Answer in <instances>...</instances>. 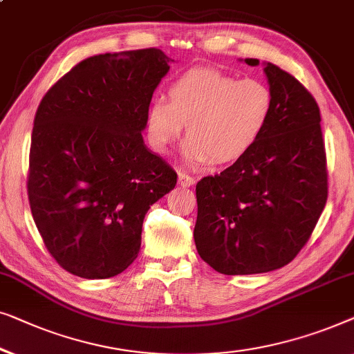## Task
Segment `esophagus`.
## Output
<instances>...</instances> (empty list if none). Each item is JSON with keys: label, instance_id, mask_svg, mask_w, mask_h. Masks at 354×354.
Returning <instances> with one entry per match:
<instances>
[{"label": "esophagus", "instance_id": "esophagus-1", "mask_svg": "<svg viewBox=\"0 0 354 354\" xmlns=\"http://www.w3.org/2000/svg\"><path fill=\"white\" fill-rule=\"evenodd\" d=\"M178 183L181 184L183 187H189V186H192L194 183H196V178H194L192 175H189V173H186V171H179Z\"/></svg>", "mask_w": 354, "mask_h": 354}]
</instances>
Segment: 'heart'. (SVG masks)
I'll list each match as a JSON object with an SVG mask.
<instances>
[{
	"mask_svg": "<svg viewBox=\"0 0 354 354\" xmlns=\"http://www.w3.org/2000/svg\"><path fill=\"white\" fill-rule=\"evenodd\" d=\"M274 97L260 80L227 75L216 68H191L168 88V101L152 99L146 112L152 147L165 152L181 136L191 163H229L242 157L270 122Z\"/></svg>",
	"mask_w": 354,
	"mask_h": 354,
	"instance_id": "heart-1",
	"label": "heart"
}]
</instances>
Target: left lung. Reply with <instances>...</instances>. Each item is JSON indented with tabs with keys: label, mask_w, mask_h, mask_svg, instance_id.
<instances>
[{
	"label": "left lung",
	"mask_w": 354,
	"mask_h": 354,
	"mask_svg": "<svg viewBox=\"0 0 354 354\" xmlns=\"http://www.w3.org/2000/svg\"><path fill=\"white\" fill-rule=\"evenodd\" d=\"M258 66V59H245ZM265 73L274 97L257 142L220 175L197 183L194 241L221 274L286 266L310 241L328 194L321 113L313 94L281 67Z\"/></svg>",
	"instance_id": "1"
}]
</instances>
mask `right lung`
<instances>
[{"label":"right lung","mask_w":354,"mask_h":354,"mask_svg":"<svg viewBox=\"0 0 354 354\" xmlns=\"http://www.w3.org/2000/svg\"><path fill=\"white\" fill-rule=\"evenodd\" d=\"M160 49L106 53L78 62L39 102L27 194L44 247L73 276L120 274L141 248L144 216L178 175L144 146Z\"/></svg>","instance_id":"1"}]
</instances>
